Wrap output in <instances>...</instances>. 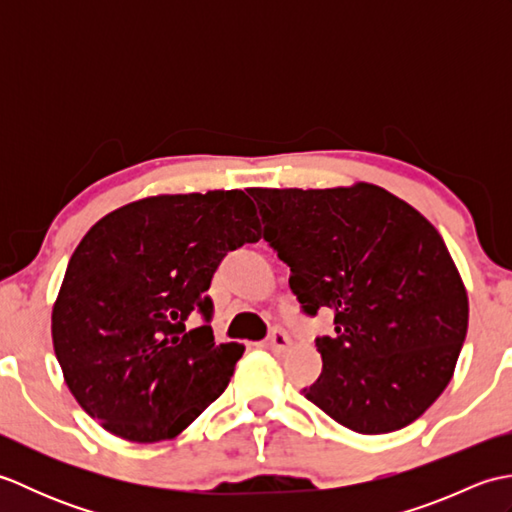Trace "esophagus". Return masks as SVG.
<instances>
[{"instance_id": "obj_1", "label": "esophagus", "mask_w": 512, "mask_h": 512, "mask_svg": "<svg viewBox=\"0 0 512 512\" xmlns=\"http://www.w3.org/2000/svg\"><path fill=\"white\" fill-rule=\"evenodd\" d=\"M292 343H290V339H288V334L286 332H281V330H275L273 334H270V339L264 343V347L266 350H270V352H277V354H284V352H288V347H290Z\"/></svg>"}]
</instances>
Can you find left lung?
<instances>
[{
  "instance_id": "1",
  "label": "left lung",
  "mask_w": 512,
  "mask_h": 512,
  "mask_svg": "<svg viewBox=\"0 0 512 512\" xmlns=\"http://www.w3.org/2000/svg\"><path fill=\"white\" fill-rule=\"evenodd\" d=\"M248 193L303 312H334V334L317 339L321 376L303 396L365 436L418 420L447 389L469 328L436 226L369 182Z\"/></svg>"
}]
</instances>
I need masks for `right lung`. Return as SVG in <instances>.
Returning <instances> with one entry per match:
<instances>
[{
    "instance_id": "add662e5",
    "label": "right lung",
    "mask_w": 512,
    "mask_h": 512,
    "mask_svg": "<svg viewBox=\"0 0 512 512\" xmlns=\"http://www.w3.org/2000/svg\"><path fill=\"white\" fill-rule=\"evenodd\" d=\"M262 226L239 189L162 193L96 222L52 306V345L81 409L114 436L171 440L222 396L244 345H215L204 295L228 250Z\"/></svg>"
}]
</instances>
